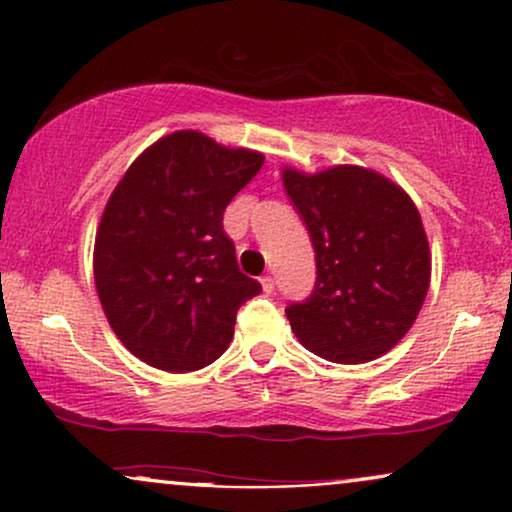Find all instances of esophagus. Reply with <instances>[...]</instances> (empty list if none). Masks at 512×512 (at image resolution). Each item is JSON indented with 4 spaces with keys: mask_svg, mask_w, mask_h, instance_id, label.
Masks as SVG:
<instances>
[{
    "mask_svg": "<svg viewBox=\"0 0 512 512\" xmlns=\"http://www.w3.org/2000/svg\"><path fill=\"white\" fill-rule=\"evenodd\" d=\"M261 286H263L265 293H272V291H275V277L265 275V277L261 279Z\"/></svg>",
    "mask_w": 512,
    "mask_h": 512,
    "instance_id": "1",
    "label": "esophagus"
}]
</instances>
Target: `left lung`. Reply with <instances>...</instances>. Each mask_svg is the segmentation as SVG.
<instances>
[{"mask_svg":"<svg viewBox=\"0 0 512 512\" xmlns=\"http://www.w3.org/2000/svg\"><path fill=\"white\" fill-rule=\"evenodd\" d=\"M284 188L314 247L310 296L286 307L298 340L335 363H363L389 352L429 291V242L403 188L354 165L300 174Z\"/></svg>","mask_w":512,"mask_h":512,"instance_id":"8db88e82","label":"left lung"}]
</instances>
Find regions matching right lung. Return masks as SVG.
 <instances>
[{"instance_id": "add662e5", "label": "right lung", "mask_w": 512, "mask_h": 512, "mask_svg": "<svg viewBox=\"0 0 512 512\" xmlns=\"http://www.w3.org/2000/svg\"><path fill=\"white\" fill-rule=\"evenodd\" d=\"M261 165V153L181 130L118 181L95 237V286L137 359L191 373L228 349L237 310L261 284L237 265L223 212Z\"/></svg>"}]
</instances>
